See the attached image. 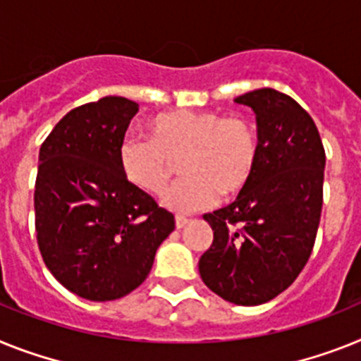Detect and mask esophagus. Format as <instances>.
Listing matches in <instances>:
<instances>
[{
	"label": "esophagus",
	"instance_id": "34e87169",
	"mask_svg": "<svg viewBox=\"0 0 361 361\" xmlns=\"http://www.w3.org/2000/svg\"><path fill=\"white\" fill-rule=\"evenodd\" d=\"M174 222H176V227H178V229H181V227H183V226H187V222H189V218L183 216V214H176Z\"/></svg>",
	"mask_w": 361,
	"mask_h": 361
}]
</instances>
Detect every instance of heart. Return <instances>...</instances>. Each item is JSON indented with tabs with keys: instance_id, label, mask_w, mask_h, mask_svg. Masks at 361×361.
Listing matches in <instances>:
<instances>
[{
	"instance_id": "b5f03b06",
	"label": "heart",
	"mask_w": 361,
	"mask_h": 361,
	"mask_svg": "<svg viewBox=\"0 0 361 361\" xmlns=\"http://www.w3.org/2000/svg\"><path fill=\"white\" fill-rule=\"evenodd\" d=\"M148 135L126 134L119 166L135 189L159 195L176 172L185 176L163 195V205L195 213L246 189L259 165L260 139L247 117L218 111H169L148 121Z\"/></svg>"
}]
</instances>
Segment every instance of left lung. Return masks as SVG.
I'll return each mask as SVG.
<instances>
[{
    "label": "left lung",
    "instance_id": "8db88e82",
    "mask_svg": "<svg viewBox=\"0 0 361 361\" xmlns=\"http://www.w3.org/2000/svg\"><path fill=\"white\" fill-rule=\"evenodd\" d=\"M257 115L255 174L227 207L204 214L213 244L198 262L216 295L242 307L271 301L298 279L316 242L325 148L292 97L262 87L237 97Z\"/></svg>",
    "mask_w": 361,
    "mask_h": 361
}]
</instances>
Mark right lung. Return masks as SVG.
<instances>
[{
  "instance_id": "obj_1",
  "label": "right lung",
  "mask_w": 361,
  "mask_h": 361,
  "mask_svg": "<svg viewBox=\"0 0 361 361\" xmlns=\"http://www.w3.org/2000/svg\"><path fill=\"white\" fill-rule=\"evenodd\" d=\"M139 106L102 97L60 119L38 156L36 237L54 279L87 301L128 295L148 277L174 216L124 178L119 145Z\"/></svg>"
}]
</instances>
